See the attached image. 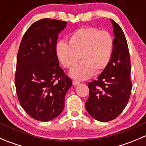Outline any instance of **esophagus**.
Segmentation results:
<instances>
[{
    "mask_svg": "<svg viewBox=\"0 0 146 146\" xmlns=\"http://www.w3.org/2000/svg\"><path fill=\"white\" fill-rule=\"evenodd\" d=\"M79 84H80V82L77 81V80H73V85H75V86H76V85H79Z\"/></svg>",
    "mask_w": 146,
    "mask_h": 146,
    "instance_id": "34e87169",
    "label": "esophagus"
}]
</instances>
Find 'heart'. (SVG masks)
<instances>
[{
    "label": "heart",
    "instance_id": "obj_1",
    "mask_svg": "<svg viewBox=\"0 0 146 146\" xmlns=\"http://www.w3.org/2000/svg\"><path fill=\"white\" fill-rule=\"evenodd\" d=\"M112 36L107 31L88 27L78 29L69 39V44L61 41L56 45V54L61 64L71 68L80 60L82 61L70 72L73 78L88 79L93 73L103 71L108 66L113 49Z\"/></svg>",
    "mask_w": 146,
    "mask_h": 146
}]
</instances>
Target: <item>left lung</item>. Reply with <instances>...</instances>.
Masks as SVG:
<instances>
[{"instance_id":"8db88e82","label":"left lung","mask_w":146,"mask_h":146,"mask_svg":"<svg viewBox=\"0 0 146 146\" xmlns=\"http://www.w3.org/2000/svg\"><path fill=\"white\" fill-rule=\"evenodd\" d=\"M111 22L114 35L111 59L98 80L88 82L90 95L85 102L88 112L102 122L120 115L129 102L132 89L127 42L120 26L113 20Z\"/></svg>"}]
</instances>
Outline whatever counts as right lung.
I'll return each instance as SVG.
<instances>
[{"label":"right lung","mask_w":146,"mask_h":146,"mask_svg":"<svg viewBox=\"0 0 146 146\" xmlns=\"http://www.w3.org/2000/svg\"><path fill=\"white\" fill-rule=\"evenodd\" d=\"M66 22L44 18L34 23L20 42L15 84L21 107L32 118L48 121L64 108L72 80L59 66L56 54L58 34Z\"/></svg>","instance_id":"add662e5"}]
</instances>
